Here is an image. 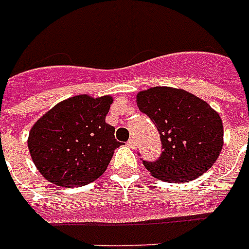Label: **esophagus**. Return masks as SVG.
Masks as SVG:
<instances>
[{
	"mask_svg": "<svg viewBox=\"0 0 249 249\" xmlns=\"http://www.w3.org/2000/svg\"><path fill=\"white\" fill-rule=\"evenodd\" d=\"M128 146L130 148H136V141L133 140V138H130V140L128 141Z\"/></svg>",
	"mask_w": 249,
	"mask_h": 249,
	"instance_id": "obj_1",
	"label": "esophagus"
}]
</instances>
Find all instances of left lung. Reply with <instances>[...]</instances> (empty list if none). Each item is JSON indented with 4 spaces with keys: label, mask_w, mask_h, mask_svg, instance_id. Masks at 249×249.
<instances>
[{
    "label": "left lung",
    "mask_w": 249,
    "mask_h": 249,
    "mask_svg": "<svg viewBox=\"0 0 249 249\" xmlns=\"http://www.w3.org/2000/svg\"><path fill=\"white\" fill-rule=\"evenodd\" d=\"M137 106L158 128L163 151L143 161L158 179L193 181L216 163L224 146L220 115L205 101L176 88L155 86L137 94Z\"/></svg>",
    "instance_id": "1"
}]
</instances>
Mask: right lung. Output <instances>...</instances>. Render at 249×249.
Listing matches in <instances>:
<instances>
[{"instance_id": "right-lung-1", "label": "right lung", "mask_w": 249, "mask_h": 249, "mask_svg": "<svg viewBox=\"0 0 249 249\" xmlns=\"http://www.w3.org/2000/svg\"><path fill=\"white\" fill-rule=\"evenodd\" d=\"M112 97L75 95L54 106L35 123L28 137L33 163L49 182L63 187L88 185L101 177L120 142L106 123Z\"/></svg>"}]
</instances>
